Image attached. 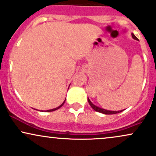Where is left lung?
<instances>
[{
  "mask_svg": "<svg viewBox=\"0 0 156 156\" xmlns=\"http://www.w3.org/2000/svg\"><path fill=\"white\" fill-rule=\"evenodd\" d=\"M132 37H133L134 39H136V40H138V38H137L136 37L135 35L133 34H132ZM88 102H89V105H90V106L92 107V108L94 109V111H96V112H98L102 113V114H117V113H119V112H122V110L117 111V112H116V111H108V110H105V109H104V108H100V107L96 106L95 105L93 104V103L90 101V100H89V98H88Z\"/></svg>",
  "mask_w": 156,
  "mask_h": 156,
  "instance_id": "8db88e82",
  "label": "left lung"
}]
</instances>
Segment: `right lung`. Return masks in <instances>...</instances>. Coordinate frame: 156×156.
Wrapping results in <instances>:
<instances>
[{"label": "right lung", "mask_w": 156, "mask_h": 156, "mask_svg": "<svg viewBox=\"0 0 156 156\" xmlns=\"http://www.w3.org/2000/svg\"><path fill=\"white\" fill-rule=\"evenodd\" d=\"M66 100V99H65ZM65 100H64V101L63 102V103H62V105H60L58 107H57V108H53V109H50V110H47L46 111V112H53V111H55V110H57V109H58L59 108H61V107L62 106V105H64V103H65Z\"/></svg>", "instance_id": "1"}]
</instances>
